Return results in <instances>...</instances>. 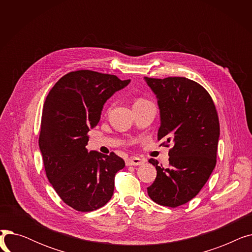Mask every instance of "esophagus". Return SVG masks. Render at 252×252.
I'll list each match as a JSON object with an SVG mask.
<instances>
[{"label":"esophagus","instance_id":"34e87169","mask_svg":"<svg viewBox=\"0 0 252 252\" xmlns=\"http://www.w3.org/2000/svg\"><path fill=\"white\" fill-rule=\"evenodd\" d=\"M146 162V159H144V158H140V157H130L126 161L127 166L130 165H142Z\"/></svg>","mask_w":252,"mask_h":252}]
</instances>
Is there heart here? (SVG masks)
Segmentation results:
<instances>
[{
	"label": "heart",
	"instance_id": "heart-1",
	"mask_svg": "<svg viewBox=\"0 0 252 252\" xmlns=\"http://www.w3.org/2000/svg\"><path fill=\"white\" fill-rule=\"evenodd\" d=\"M138 101H139V100H138Z\"/></svg>",
	"mask_w": 252,
	"mask_h": 252
}]
</instances>
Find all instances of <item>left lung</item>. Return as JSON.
I'll return each mask as SVG.
<instances>
[{
	"label": "left lung",
	"mask_w": 252,
	"mask_h": 252,
	"mask_svg": "<svg viewBox=\"0 0 252 252\" xmlns=\"http://www.w3.org/2000/svg\"><path fill=\"white\" fill-rule=\"evenodd\" d=\"M157 99L160 112L158 140L168 152L169 166L158 165L153 184L147 188L151 199L163 206L177 207L199 193L217 163L220 124L216 106L207 91L186 77H144Z\"/></svg>",
	"instance_id": "left-lung-1"
}]
</instances>
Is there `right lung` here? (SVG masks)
<instances>
[{"label": "right lung", "instance_id": "1", "mask_svg": "<svg viewBox=\"0 0 252 252\" xmlns=\"http://www.w3.org/2000/svg\"><path fill=\"white\" fill-rule=\"evenodd\" d=\"M129 83L112 74L77 70L61 77L46 98L39 150L49 182L75 210H96L113 195L114 177L125 167L124 159L113 152H89L86 146L106 101Z\"/></svg>", "mask_w": 252, "mask_h": 252}]
</instances>
